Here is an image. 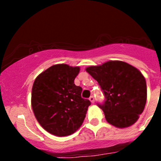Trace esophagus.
<instances>
[{
    "label": "esophagus",
    "instance_id": "esophagus-1",
    "mask_svg": "<svg viewBox=\"0 0 161 161\" xmlns=\"http://www.w3.org/2000/svg\"><path fill=\"white\" fill-rule=\"evenodd\" d=\"M90 100L91 103H94V101H95V99H94L93 96H91V97H90Z\"/></svg>",
    "mask_w": 161,
    "mask_h": 161
}]
</instances>
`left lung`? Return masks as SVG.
Returning <instances> with one entry per match:
<instances>
[{"label":"left lung","instance_id":"left-lung-1","mask_svg":"<svg viewBox=\"0 0 161 161\" xmlns=\"http://www.w3.org/2000/svg\"><path fill=\"white\" fill-rule=\"evenodd\" d=\"M86 70L97 81L104 96V101L97 105L107 121L118 128L134 124L147 102V83L142 73L120 61L90 66Z\"/></svg>","mask_w":161,"mask_h":161}]
</instances>
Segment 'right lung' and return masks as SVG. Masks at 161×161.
I'll return each instance as SVG.
<instances>
[{
  "label": "right lung",
  "mask_w": 161,
  "mask_h": 161,
  "mask_svg": "<svg viewBox=\"0 0 161 161\" xmlns=\"http://www.w3.org/2000/svg\"><path fill=\"white\" fill-rule=\"evenodd\" d=\"M79 67L55 64L39 75L32 89V108L40 125L50 134L66 136L77 130L91 102L75 85Z\"/></svg>",
  "instance_id": "right-lung-1"
}]
</instances>
